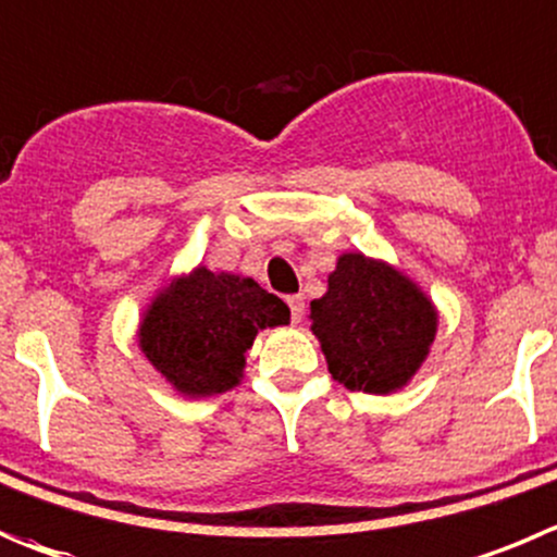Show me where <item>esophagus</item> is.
<instances>
[{
	"mask_svg": "<svg viewBox=\"0 0 557 557\" xmlns=\"http://www.w3.org/2000/svg\"><path fill=\"white\" fill-rule=\"evenodd\" d=\"M287 304H289V311H293V320H295V322L304 320V314H306L304 298H300V295H289Z\"/></svg>",
	"mask_w": 557,
	"mask_h": 557,
	"instance_id": "obj_1",
	"label": "esophagus"
}]
</instances>
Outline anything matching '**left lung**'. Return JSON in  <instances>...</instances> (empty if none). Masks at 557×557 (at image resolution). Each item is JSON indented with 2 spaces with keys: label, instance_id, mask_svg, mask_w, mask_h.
Here are the masks:
<instances>
[{
  "label": "left lung",
  "instance_id": "left-lung-1",
  "mask_svg": "<svg viewBox=\"0 0 557 557\" xmlns=\"http://www.w3.org/2000/svg\"><path fill=\"white\" fill-rule=\"evenodd\" d=\"M311 331L333 380L349 391L391 394L416 374L437 331L426 295L385 262L338 257L327 293L311 300Z\"/></svg>",
  "mask_w": 557,
  "mask_h": 557
}]
</instances>
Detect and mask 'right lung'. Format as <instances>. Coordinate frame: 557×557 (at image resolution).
<instances>
[{"instance_id": "right-lung-1", "label": "right lung", "mask_w": 557, "mask_h": 557, "mask_svg": "<svg viewBox=\"0 0 557 557\" xmlns=\"http://www.w3.org/2000/svg\"><path fill=\"white\" fill-rule=\"evenodd\" d=\"M287 320V304L253 278L196 268L147 309L139 344L180 394L210 396L237 385L259 327Z\"/></svg>"}]
</instances>
